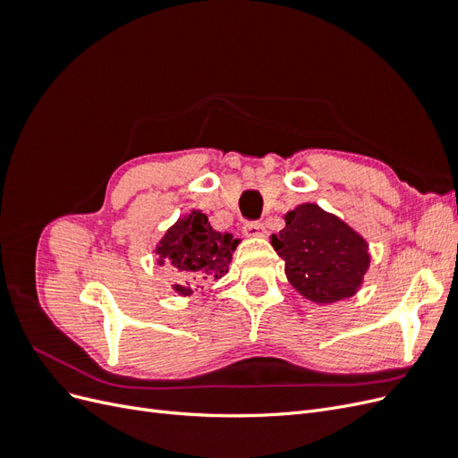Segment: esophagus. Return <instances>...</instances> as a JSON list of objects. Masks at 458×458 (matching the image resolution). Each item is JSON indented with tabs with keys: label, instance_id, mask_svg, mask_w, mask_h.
Returning <instances> with one entry per match:
<instances>
[{
	"label": "esophagus",
	"instance_id": "obj_1",
	"mask_svg": "<svg viewBox=\"0 0 458 458\" xmlns=\"http://www.w3.org/2000/svg\"><path fill=\"white\" fill-rule=\"evenodd\" d=\"M242 233L246 237H263V234H266V225H263L261 221H246Z\"/></svg>",
	"mask_w": 458,
	"mask_h": 458
}]
</instances>
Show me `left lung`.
Returning <instances> with one entry per match:
<instances>
[{"mask_svg":"<svg viewBox=\"0 0 458 458\" xmlns=\"http://www.w3.org/2000/svg\"><path fill=\"white\" fill-rule=\"evenodd\" d=\"M288 281L317 303L355 294L369 267L367 244L336 216L317 204H301L286 214V227L271 234Z\"/></svg>","mask_w":458,"mask_h":458,"instance_id":"obj_1","label":"left lung"}]
</instances>
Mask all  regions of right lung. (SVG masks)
Instances as JSON below:
<instances>
[{"label":"right lung","mask_w":458,"mask_h":458,"mask_svg":"<svg viewBox=\"0 0 458 458\" xmlns=\"http://www.w3.org/2000/svg\"><path fill=\"white\" fill-rule=\"evenodd\" d=\"M239 244L231 234H221L212 229L210 221L200 212H192L187 219L177 224L164 234L157 254L162 261L170 263L179 271L189 275V283L221 279L229 271L234 246ZM174 284L182 296L192 294L191 284Z\"/></svg>","instance_id":"obj_1"}]
</instances>
